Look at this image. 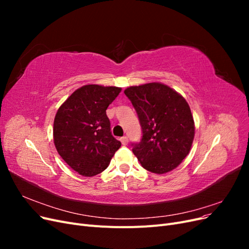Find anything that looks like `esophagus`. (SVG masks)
<instances>
[{
  "label": "esophagus",
  "mask_w": 249,
  "mask_h": 249,
  "mask_svg": "<svg viewBox=\"0 0 249 249\" xmlns=\"http://www.w3.org/2000/svg\"><path fill=\"white\" fill-rule=\"evenodd\" d=\"M120 141H122V143H123L124 145H126L127 142H129V141H127V137L126 136H124V137L120 138Z\"/></svg>",
  "instance_id": "1"
}]
</instances>
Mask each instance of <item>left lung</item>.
Returning <instances> with one entry per match:
<instances>
[{
	"label": "left lung",
	"instance_id": "8db88e82",
	"mask_svg": "<svg viewBox=\"0 0 249 249\" xmlns=\"http://www.w3.org/2000/svg\"><path fill=\"white\" fill-rule=\"evenodd\" d=\"M136 110L142 139L133 153L143 168L163 175L177 168L189 154L195 125L189 105L162 83H147L124 90Z\"/></svg>",
	"mask_w": 249,
	"mask_h": 249
}]
</instances>
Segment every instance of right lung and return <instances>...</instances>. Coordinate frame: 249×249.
Returning a JSON list of instances; mask_svg holds the SVG:
<instances>
[{
    "mask_svg": "<svg viewBox=\"0 0 249 249\" xmlns=\"http://www.w3.org/2000/svg\"><path fill=\"white\" fill-rule=\"evenodd\" d=\"M122 88L89 84L73 91L54 119L53 136L58 154L71 168L84 177L99 175L108 167L122 146L111 134L106 114Z\"/></svg>",
    "mask_w": 249,
    "mask_h": 249,
    "instance_id": "right-lung-1",
    "label": "right lung"
}]
</instances>
